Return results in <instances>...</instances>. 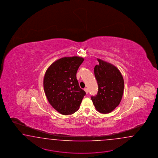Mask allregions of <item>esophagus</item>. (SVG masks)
Listing matches in <instances>:
<instances>
[{
  "mask_svg": "<svg viewBox=\"0 0 158 158\" xmlns=\"http://www.w3.org/2000/svg\"><path fill=\"white\" fill-rule=\"evenodd\" d=\"M84 90L85 91V93H86V94H88V93H89V91H88V89H87V88H85V89H84Z\"/></svg>",
  "mask_w": 158,
  "mask_h": 158,
  "instance_id": "34e87169",
  "label": "esophagus"
}]
</instances>
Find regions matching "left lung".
I'll return each instance as SVG.
<instances>
[{
	"mask_svg": "<svg viewBox=\"0 0 158 158\" xmlns=\"http://www.w3.org/2000/svg\"><path fill=\"white\" fill-rule=\"evenodd\" d=\"M94 75L98 83V91L91 100L96 110L103 114L114 110L119 105L124 92L123 77L118 69L113 64L97 59Z\"/></svg>",
	"mask_w": 158,
	"mask_h": 158,
	"instance_id": "left-lung-1",
	"label": "left lung"
}]
</instances>
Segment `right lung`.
I'll return each mask as SVG.
<instances>
[{"mask_svg": "<svg viewBox=\"0 0 158 158\" xmlns=\"http://www.w3.org/2000/svg\"><path fill=\"white\" fill-rule=\"evenodd\" d=\"M84 59L65 57L56 60L47 69L44 78V89L48 102L63 115L77 111L85 92L80 88L77 73Z\"/></svg>", "mask_w": 158, "mask_h": 158, "instance_id": "obj_1", "label": "right lung"}]
</instances>
